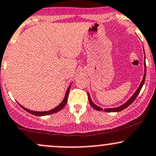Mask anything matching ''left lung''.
I'll return each instance as SVG.
<instances>
[{
    "label": "left lung",
    "mask_w": 156,
    "mask_h": 156,
    "mask_svg": "<svg viewBox=\"0 0 156 156\" xmlns=\"http://www.w3.org/2000/svg\"><path fill=\"white\" fill-rule=\"evenodd\" d=\"M144 69H145V73H146V64H145V62H144ZM145 78H146V74H144V75L143 80H142L141 84H140V86L138 88V90H137L136 92H135L134 94H133V95L130 98V99H129V100H128L125 104H123V105L120 106V107H115V108L104 109V112H120V111L123 110V109H124L125 108H126V107H129V106L130 105V104L133 103V101H134L135 99L136 98L137 96H138V94H139V92H140V91H141L142 87H143L144 83ZM88 99H89V102H90V105H91L94 109H95L98 111L102 110V108H101V107H98L97 105H95V104L92 101V100H91V98H90V95H89V94H88Z\"/></svg>",
    "instance_id": "1"
}]
</instances>
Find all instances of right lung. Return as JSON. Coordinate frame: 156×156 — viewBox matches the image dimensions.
Wrapping results in <instances>:
<instances>
[{
    "label": "right lung",
    "mask_w": 156,
    "mask_h": 156,
    "mask_svg": "<svg viewBox=\"0 0 156 156\" xmlns=\"http://www.w3.org/2000/svg\"><path fill=\"white\" fill-rule=\"evenodd\" d=\"M70 87H68L67 90H66V95H65V97L64 98V100H63V101L61 102V104H59L58 107H56L55 108L51 109V110L49 111H46V112H36V111H32V110H30V109L25 108V107H23V106H21L20 104V107H22L24 110L27 111L28 112H30V113L34 115H37V116H44V115H50V114H53L55 113V112H58V111L61 110V109H62L64 107V106L66 105V102H67V98H68V95H69V90H70Z\"/></svg>",
    "instance_id": "obj_1"
}]
</instances>
